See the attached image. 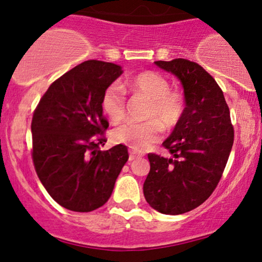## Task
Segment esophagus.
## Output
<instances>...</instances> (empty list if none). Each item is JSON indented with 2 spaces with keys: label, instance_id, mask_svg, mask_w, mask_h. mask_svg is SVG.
Listing matches in <instances>:
<instances>
[{
  "label": "esophagus",
  "instance_id": "1",
  "mask_svg": "<svg viewBox=\"0 0 262 262\" xmlns=\"http://www.w3.org/2000/svg\"><path fill=\"white\" fill-rule=\"evenodd\" d=\"M128 152H130V161H134L135 159H139V157L144 156V154L137 151V150L135 149H128Z\"/></svg>",
  "mask_w": 262,
  "mask_h": 262
}]
</instances>
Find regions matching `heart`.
<instances>
[{"mask_svg": "<svg viewBox=\"0 0 262 262\" xmlns=\"http://www.w3.org/2000/svg\"><path fill=\"white\" fill-rule=\"evenodd\" d=\"M128 89L149 99L144 121L127 120L112 132L116 142L142 151L160 138L162 131L159 120L164 126L173 127L185 111V96L180 91L171 89L169 81L156 71L146 70L125 78L123 84L112 83L105 89L101 98V108L111 120L117 123L123 119Z\"/></svg>", "mask_w": 262, "mask_h": 262, "instance_id": "b5f03b06", "label": "heart"}]
</instances>
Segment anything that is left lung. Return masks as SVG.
Masks as SVG:
<instances>
[{
  "label": "left lung",
  "instance_id": "obj_1",
  "mask_svg": "<svg viewBox=\"0 0 262 262\" xmlns=\"http://www.w3.org/2000/svg\"><path fill=\"white\" fill-rule=\"evenodd\" d=\"M155 64L181 81L186 107L162 143L173 159L148 154L143 193L159 212L181 214L202 205L217 187L234 144V126L223 92L202 66L185 58Z\"/></svg>",
  "mask_w": 262,
  "mask_h": 262
}]
</instances>
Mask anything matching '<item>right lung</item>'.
<instances>
[{"label":"right lung","instance_id":"right-lung-1","mask_svg":"<svg viewBox=\"0 0 262 262\" xmlns=\"http://www.w3.org/2000/svg\"><path fill=\"white\" fill-rule=\"evenodd\" d=\"M120 66L91 59L52 82L32 118V160L46 191L76 212L99 209L110 199L127 148L108 150L102 114L105 89L120 76Z\"/></svg>","mask_w":262,"mask_h":262}]
</instances>
